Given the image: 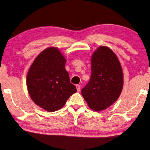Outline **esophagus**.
Instances as JSON below:
<instances>
[{
	"instance_id": "1",
	"label": "esophagus",
	"mask_w": 150,
	"mask_h": 150,
	"mask_svg": "<svg viewBox=\"0 0 150 150\" xmlns=\"http://www.w3.org/2000/svg\"><path fill=\"white\" fill-rule=\"evenodd\" d=\"M75 87H76V88H77V91H79L80 89H81V86H80V85H76Z\"/></svg>"
}]
</instances>
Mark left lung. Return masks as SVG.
I'll return each mask as SVG.
<instances>
[{
	"instance_id": "1",
	"label": "left lung",
	"mask_w": 150,
	"mask_h": 150,
	"mask_svg": "<svg viewBox=\"0 0 150 150\" xmlns=\"http://www.w3.org/2000/svg\"><path fill=\"white\" fill-rule=\"evenodd\" d=\"M123 83L122 69L117 56L108 47H99L92 55L91 78L81 89L88 105L96 111L108 108L120 97Z\"/></svg>"
}]
</instances>
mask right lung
I'll return each instance as SVG.
<instances>
[{
    "label": "right lung",
    "instance_id": "obj_1",
    "mask_svg": "<svg viewBox=\"0 0 150 150\" xmlns=\"http://www.w3.org/2000/svg\"><path fill=\"white\" fill-rule=\"evenodd\" d=\"M66 59L57 48L44 50L30 66L27 85L30 98L45 110L53 112L65 105L77 89L65 68Z\"/></svg>",
    "mask_w": 150,
    "mask_h": 150
}]
</instances>
